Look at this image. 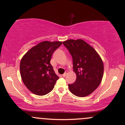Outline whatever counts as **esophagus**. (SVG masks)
Wrapping results in <instances>:
<instances>
[{
    "label": "esophagus",
    "instance_id": "esophagus-1",
    "mask_svg": "<svg viewBox=\"0 0 125 125\" xmlns=\"http://www.w3.org/2000/svg\"><path fill=\"white\" fill-rule=\"evenodd\" d=\"M67 74H68V71L66 70V72H65V73H64L63 74V76L64 77H66V75H67Z\"/></svg>",
    "mask_w": 125,
    "mask_h": 125
}]
</instances>
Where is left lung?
<instances>
[{"instance_id": "1", "label": "left lung", "mask_w": 125, "mask_h": 125, "mask_svg": "<svg viewBox=\"0 0 125 125\" xmlns=\"http://www.w3.org/2000/svg\"><path fill=\"white\" fill-rule=\"evenodd\" d=\"M63 44L73 57V71L76 80L69 84V90L74 95L85 97L97 89L102 82L104 64L94 49L82 39L66 40Z\"/></svg>"}]
</instances>
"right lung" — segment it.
<instances>
[{
	"instance_id": "1",
	"label": "right lung",
	"mask_w": 125,
	"mask_h": 125,
	"mask_svg": "<svg viewBox=\"0 0 125 125\" xmlns=\"http://www.w3.org/2000/svg\"><path fill=\"white\" fill-rule=\"evenodd\" d=\"M62 42L44 41L30 49L20 62V74L26 88L33 94L45 95L54 88L59 77L50 63L52 55Z\"/></svg>"
}]
</instances>
